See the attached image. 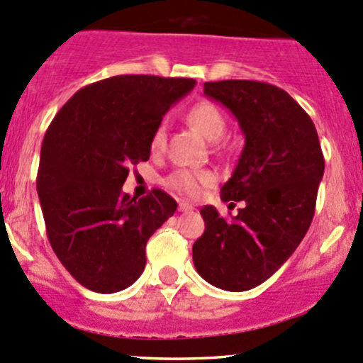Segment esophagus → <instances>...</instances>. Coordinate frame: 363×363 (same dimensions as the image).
Listing matches in <instances>:
<instances>
[{"mask_svg": "<svg viewBox=\"0 0 363 363\" xmlns=\"http://www.w3.org/2000/svg\"><path fill=\"white\" fill-rule=\"evenodd\" d=\"M193 208H194V206L191 205V203H186V201L179 203V210H181V212H191Z\"/></svg>", "mask_w": 363, "mask_h": 363, "instance_id": "obj_1", "label": "esophagus"}]
</instances>
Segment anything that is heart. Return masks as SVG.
Instances as JSON below:
<instances>
[{
  "label": "heart",
  "instance_id": "b5f03b06",
  "mask_svg": "<svg viewBox=\"0 0 363 363\" xmlns=\"http://www.w3.org/2000/svg\"><path fill=\"white\" fill-rule=\"evenodd\" d=\"M188 122L201 136L210 141H215L222 136L225 129V118L220 108L212 101H200L193 105L188 111ZM165 146V125L160 123L153 130L150 139L151 153H160ZM213 174L208 170H193V169H179L174 170L169 177L165 179V184L175 193L188 198L200 196L205 186L212 184Z\"/></svg>",
  "mask_w": 363,
  "mask_h": 363
}]
</instances>
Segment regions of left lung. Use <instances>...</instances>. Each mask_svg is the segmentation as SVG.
<instances>
[{"instance_id": "8db88e82", "label": "left lung", "mask_w": 363, "mask_h": 363, "mask_svg": "<svg viewBox=\"0 0 363 363\" xmlns=\"http://www.w3.org/2000/svg\"><path fill=\"white\" fill-rule=\"evenodd\" d=\"M205 94L240 122L245 148L222 201H245L236 217L200 210L205 233L193 245L198 274L215 288L248 291L298 248L315 213L324 155L308 113L277 86L258 81L205 82Z\"/></svg>"}]
</instances>
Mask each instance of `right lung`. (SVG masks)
Wrapping results in <instances>:
<instances>
[{"label": "right lung", "mask_w": 363, "mask_h": 363, "mask_svg": "<svg viewBox=\"0 0 363 363\" xmlns=\"http://www.w3.org/2000/svg\"><path fill=\"white\" fill-rule=\"evenodd\" d=\"M196 81L115 75L72 96L48 127L38 194L46 234L70 276L110 294L138 281L146 242L177 210L162 189L123 193L129 169L150 158V139L163 115Z\"/></svg>", "instance_id": "add662e5"}]
</instances>
